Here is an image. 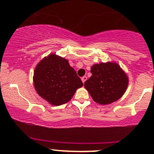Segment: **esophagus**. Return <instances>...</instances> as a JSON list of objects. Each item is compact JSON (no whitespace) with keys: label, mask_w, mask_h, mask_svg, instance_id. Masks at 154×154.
<instances>
[{"label":"esophagus","mask_w":154,"mask_h":154,"mask_svg":"<svg viewBox=\"0 0 154 154\" xmlns=\"http://www.w3.org/2000/svg\"><path fill=\"white\" fill-rule=\"evenodd\" d=\"M81 79H82V82L85 83V81L87 80V77H86V76H84V77H82V78H81Z\"/></svg>","instance_id":"34e87169"}]
</instances>
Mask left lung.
<instances>
[{"label": "left lung", "instance_id": "8db88e82", "mask_svg": "<svg viewBox=\"0 0 154 154\" xmlns=\"http://www.w3.org/2000/svg\"><path fill=\"white\" fill-rule=\"evenodd\" d=\"M91 72L92 76L84 86L96 103L110 104L122 98L127 91L128 77L117 63H95Z\"/></svg>", "mask_w": 154, "mask_h": 154}]
</instances>
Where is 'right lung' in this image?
I'll list each match as a JSON object with an SVG mask.
<instances>
[{
	"label": "right lung",
	"instance_id": "obj_1",
	"mask_svg": "<svg viewBox=\"0 0 154 154\" xmlns=\"http://www.w3.org/2000/svg\"><path fill=\"white\" fill-rule=\"evenodd\" d=\"M33 84L38 94L53 106H60L72 99L83 83L68 60L55 54L44 57L37 64Z\"/></svg>",
	"mask_w": 154,
	"mask_h": 154
}]
</instances>
